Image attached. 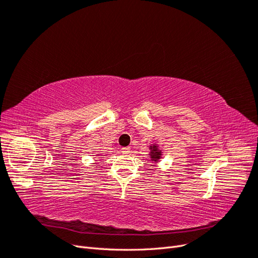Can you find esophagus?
I'll return each instance as SVG.
<instances>
[{
    "mask_svg": "<svg viewBox=\"0 0 258 258\" xmlns=\"http://www.w3.org/2000/svg\"><path fill=\"white\" fill-rule=\"evenodd\" d=\"M121 153L122 154H129L130 153V147H121Z\"/></svg>",
    "mask_w": 258,
    "mask_h": 258,
    "instance_id": "1",
    "label": "esophagus"
}]
</instances>
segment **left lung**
<instances>
[{"label": "left lung", "mask_w": 258, "mask_h": 258, "mask_svg": "<svg viewBox=\"0 0 258 258\" xmlns=\"http://www.w3.org/2000/svg\"><path fill=\"white\" fill-rule=\"evenodd\" d=\"M152 147V146H151ZM153 148V151L151 152V157H152V159H154L155 161L156 160H158L159 159V157H160V152L158 151V148H157V146H153L152 147Z\"/></svg>", "instance_id": "obj_1"}]
</instances>
